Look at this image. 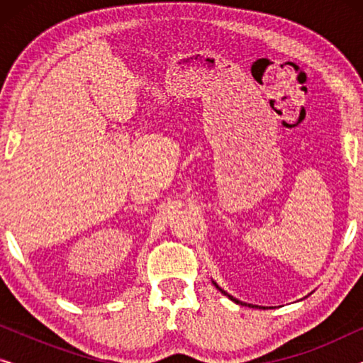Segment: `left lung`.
Listing matches in <instances>:
<instances>
[{
	"label": "left lung",
	"mask_w": 363,
	"mask_h": 363,
	"mask_svg": "<svg viewBox=\"0 0 363 363\" xmlns=\"http://www.w3.org/2000/svg\"><path fill=\"white\" fill-rule=\"evenodd\" d=\"M215 286H216V282H215ZM216 287H218V286H216ZM218 289H220V291H221V292H223V294H225V296H228V297H230V299H231V301H235V302H238V304H241V302H240V301H236V299H235V297H233V296H230V294H226V292H225V291H223V289H221V287H218ZM245 306H247V304H245ZM252 307H255V306H252Z\"/></svg>",
	"instance_id": "8db88e82"
}]
</instances>
